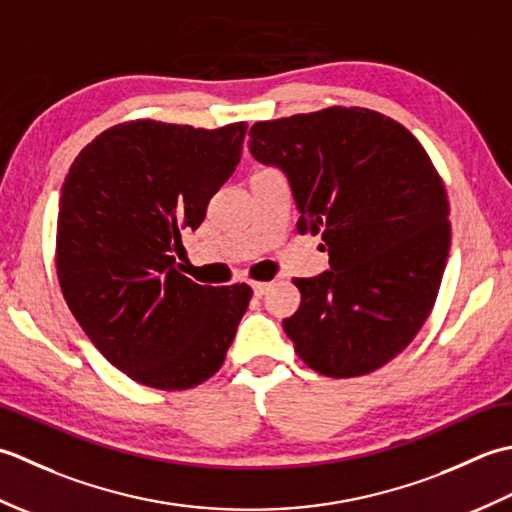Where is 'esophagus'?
<instances>
[{"label": "esophagus", "instance_id": "obj_1", "mask_svg": "<svg viewBox=\"0 0 512 512\" xmlns=\"http://www.w3.org/2000/svg\"><path fill=\"white\" fill-rule=\"evenodd\" d=\"M252 289H254V296L260 298L269 289V283H265V280H252Z\"/></svg>", "mask_w": 512, "mask_h": 512}]
</instances>
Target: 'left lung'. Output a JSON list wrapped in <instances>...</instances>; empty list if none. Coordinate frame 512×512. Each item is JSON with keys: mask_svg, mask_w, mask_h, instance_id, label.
I'll list each match as a JSON object with an SVG mask.
<instances>
[{"mask_svg": "<svg viewBox=\"0 0 512 512\" xmlns=\"http://www.w3.org/2000/svg\"><path fill=\"white\" fill-rule=\"evenodd\" d=\"M249 152L289 179L300 234H322L331 269L296 278L283 327L327 378H358L402 353L444 276L448 198L422 143L387 114L331 106L258 121Z\"/></svg>", "mask_w": 512, "mask_h": 512, "instance_id": "obj_1", "label": "left lung"}]
</instances>
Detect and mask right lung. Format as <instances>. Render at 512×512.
I'll return each mask as SVG.
<instances>
[{
	"mask_svg": "<svg viewBox=\"0 0 512 512\" xmlns=\"http://www.w3.org/2000/svg\"><path fill=\"white\" fill-rule=\"evenodd\" d=\"M247 123L205 130L152 119L112 125L70 165L59 198L61 294L112 367L161 391L223 367L252 287H207L176 269L183 229L241 161Z\"/></svg>",
	"mask_w": 512,
	"mask_h": 512,
	"instance_id": "add662e5",
	"label": "right lung"
}]
</instances>
